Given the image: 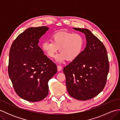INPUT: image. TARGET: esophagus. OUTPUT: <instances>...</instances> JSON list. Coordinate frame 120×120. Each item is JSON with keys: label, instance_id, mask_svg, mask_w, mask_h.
Listing matches in <instances>:
<instances>
[{"label": "esophagus", "instance_id": "obj_1", "mask_svg": "<svg viewBox=\"0 0 120 120\" xmlns=\"http://www.w3.org/2000/svg\"><path fill=\"white\" fill-rule=\"evenodd\" d=\"M62 67L61 65H57V70L58 71H60L62 70Z\"/></svg>", "mask_w": 120, "mask_h": 120}]
</instances>
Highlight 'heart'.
<instances>
[{
	"label": "heart",
	"mask_w": 120,
	"mask_h": 120,
	"mask_svg": "<svg viewBox=\"0 0 120 120\" xmlns=\"http://www.w3.org/2000/svg\"><path fill=\"white\" fill-rule=\"evenodd\" d=\"M51 41L43 42L42 49L48 57L53 58L59 49L60 53L56 57L59 63L75 60L81 54L85 44L82 36L77 33H55L51 37Z\"/></svg>",
	"instance_id": "obj_1"
}]
</instances>
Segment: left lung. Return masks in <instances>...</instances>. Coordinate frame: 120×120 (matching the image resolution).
Instances as JSON below:
<instances>
[{"label":"left lung","instance_id":"obj_1","mask_svg":"<svg viewBox=\"0 0 120 120\" xmlns=\"http://www.w3.org/2000/svg\"><path fill=\"white\" fill-rule=\"evenodd\" d=\"M85 34L86 44L81 54L63 68L68 94L75 99L93 98L105 87L109 64L105 46L89 29L73 28Z\"/></svg>","mask_w":120,"mask_h":120}]
</instances>
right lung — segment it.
<instances>
[{"label": "right lung", "instance_id": "1", "mask_svg": "<svg viewBox=\"0 0 120 120\" xmlns=\"http://www.w3.org/2000/svg\"><path fill=\"white\" fill-rule=\"evenodd\" d=\"M49 29L46 26L29 28L16 38L10 48L9 77L17 95L31 102L47 96L48 81L57 72V66L38 45Z\"/></svg>", "mask_w": 120, "mask_h": 120}]
</instances>
